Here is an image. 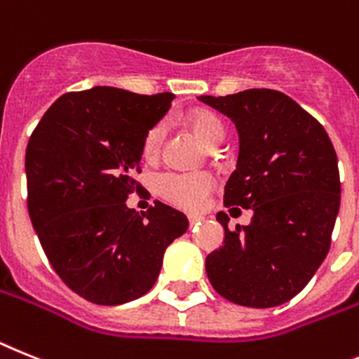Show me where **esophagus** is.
Masks as SVG:
<instances>
[{
	"mask_svg": "<svg viewBox=\"0 0 359 359\" xmlns=\"http://www.w3.org/2000/svg\"><path fill=\"white\" fill-rule=\"evenodd\" d=\"M188 221H189V226H195L197 222L203 221V217H201V215H188Z\"/></svg>",
	"mask_w": 359,
	"mask_h": 359,
	"instance_id": "obj_1",
	"label": "esophagus"
}]
</instances>
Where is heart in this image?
<instances>
[{"instance_id":"1","label":"heart","mask_w":359,"mask_h":359,"mask_svg":"<svg viewBox=\"0 0 359 359\" xmlns=\"http://www.w3.org/2000/svg\"><path fill=\"white\" fill-rule=\"evenodd\" d=\"M189 126L194 129L197 137L206 142L208 146H217L224 138V126L215 113L206 109L195 111L189 116ZM165 138V123L158 122L147 129L142 142V155L146 158L158 156ZM155 188L158 195L186 210H195L204 203L206 195L212 189V177L206 173H162L156 177Z\"/></svg>"}]
</instances>
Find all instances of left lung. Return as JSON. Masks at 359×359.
I'll list each match as a JSON object with an SVG mask.
<instances>
[{"instance_id": "obj_1", "label": "left lung", "mask_w": 359, "mask_h": 359, "mask_svg": "<svg viewBox=\"0 0 359 359\" xmlns=\"http://www.w3.org/2000/svg\"><path fill=\"white\" fill-rule=\"evenodd\" d=\"M198 100L236 123L239 156L224 204L254 212L236 230L217 213L224 245L206 257L208 279L237 305H283L306 287L330 248L341 201L332 142L312 114L273 89Z\"/></svg>"}]
</instances>
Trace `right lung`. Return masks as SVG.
<instances>
[{
	"label": "right lung",
	"instance_id": "right-lung-1",
	"mask_svg": "<svg viewBox=\"0 0 359 359\" xmlns=\"http://www.w3.org/2000/svg\"><path fill=\"white\" fill-rule=\"evenodd\" d=\"M175 95L93 87L60 96L32 131L25 153L27 206L54 272L83 299L122 305L151 290L165 248L188 230L184 213L155 201L128 208L142 189L147 129Z\"/></svg>",
	"mask_w": 359,
	"mask_h": 359
}]
</instances>
